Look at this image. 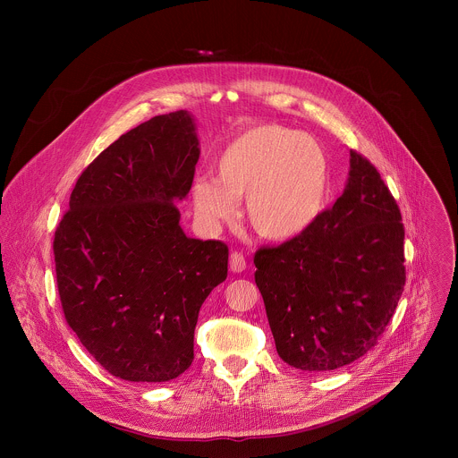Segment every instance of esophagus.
<instances>
[{
  "instance_id": "esophagus-1",
  "label": "esophagus",
  "mask_w": 458,
  "mask_h": 458,
  "mask_svg": "<svg viewBox=\"0 0 458 458\" xmlns=\"http://www.w3.org/2000/svg\"><path fill=\"white\" fill-rule=\"evenodd\" d=\"M229 267H231V271H234V273H242V271H245V267H247V261H245L243 254H240V252H233V254H231V258H229Z\"/></svg>"
}]
</instances>
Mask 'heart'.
Listing matches in <instances>:
<instances>
[{"label":"heart","instance_id":"heart-1","mask_svg":"<svg viewBox=\"0 0 458 458\" xmlns=\"http://www.w3.org/2000/svg\"><path fill=\"white\" fill-rule=\"evenodd\" d=\"M215 176L192 185L197 216L215 229L233 220L247 197V216L266 240L287 242L321 216L329 192L325 148L301 131L258 125L236 135L218 155Z\"/></svg>","mask_w":458,"mask_h":458}]
</instances>
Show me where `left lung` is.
I'll use <instances>...</instances> for the list:
<instances>
[{
	"mask_svg": "<svg viewBox=\"0 0 458 458\" xmlns=\"http://www.w3.org/2000/svg\"><path fill=\"white\" fill-rule=\"evenodd\" d=\"M342 196L303 234L254 264L278 356L327 372L367 354L405 284L400 209L377 169L351 151Z\"/></svg>",
	"mask_w": 458,
	"mask_h": 458,
	"instance_id": "obj_1",
	"label": "left lung"
}]
</instances>
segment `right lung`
I'll return each mask as SVG.
<instances>
[{
    "instance_id": "add662e5",
    "label": "right lung",
    "mask_w": 458,
    "mask_h": 458,
    "mask_svg": "<svg viewBox=\"0 0 458 458\" xmlns=\"http://www.w3.org/2000/svg\"><path fill=\"white\" fill-rule=\"evenodd\" d=\"M200 155L189 111L123 133L79 176L55 234L68 327L113 376L165 383L194 360L200 305L227 276V245L189 238L176 202Z\"/></svg>"
}]
</instances>
